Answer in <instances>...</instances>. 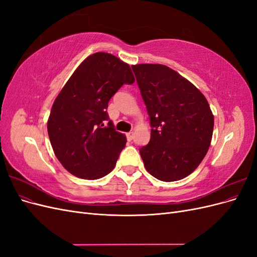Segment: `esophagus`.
<instances>
[{
  "label": "esophagus",
  "instance_id": "34e87169",
  "mask_svg": "<svg viewBox=\"0 0 257 257\" xmlns=\"http://www.w3.org/2000/svg\"><path fill=\"white\" fill-rule=\"evenodd\" d=\"M133 137H134L133 132H130V133H127V134H126V139H127L128 142H131L132 139H133Z\"/></svg>",
  "mask_w": 257,
  "mask_h": 257
}]
</instances>
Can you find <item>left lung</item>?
Here are the masks:
<instances>
[{
    "label": "left lung",
    "instance_id": "left-lung-1",
    "mask_svg": "<svg viewBox=\"0 0 257 257\" xmlns=\"http://www.w3.org/2000/svg\"><path fill=\"white\" fill-rule=\"evenodd\" d=\"M135 74L148 114L151 137L139 149L148 173L161 181L181 180L208 152L214 119L195 85L162 64H138Z\"/></svg>",
    "mask_w": 257,
    "mask_h": 257
}]
</instances>
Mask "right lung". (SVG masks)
Returning <instances> with one entry per match:
<instances>
[{
  "label": "right lung",
  "mask_w": 257,
  "mask_h": 257,
  "mask_svg": "<svg viewBox=\"0 0 257 257\" xmlns=\"http://www.w3.org/2000/svg\"><path fill=\"white\" fill-rule=\"evenodd\" d=\"M134 81L130 65L110 53L91 54L77 67L54 100L47 124L54 154L67 172L95 180L114 168L126 138L109 120L108 102Z\"/></svg>",
  "instance_id": "obj_1"
}]
</instances>
